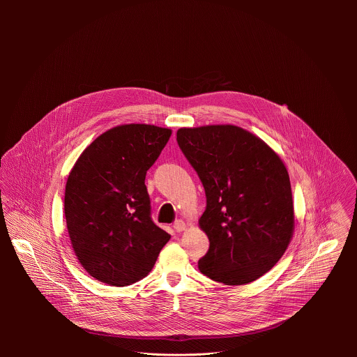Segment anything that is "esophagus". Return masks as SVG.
Instances as JSON below:
<instances>
[{
    "label": "esophagus",
    "instance_id": "obj_1",
    "mask_svg": "<svg viewBox=\"0 0 357 357\" xmlns=\"http://www.w3.org/2000/svg\"><path fill=\"white\" fill-rule=\"evenodd\" d=\"M173 228L176 232H183L187 228V224L183 220H176L173 224Z\"/></svg>",
    "mask_w": 357,
    "mask_h": 357
}]
</instances>
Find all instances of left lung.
I'll list each match as a JSON object with an SVG mask.
<instances>
[{"instance_id":"left-lung-1","label":"left lung","mask_w":357,"mask_h":357,"mask_svg":"<svg viewBox=\"0 0 357 357\" xmlns=\"http://www.w3.org/2000/svg\"><path fill=\"white\" fill-rule=\"evenodd\" d=\"M177 143L206 194L199 225L210 246L199 271L229 286L255 282L282 258L293 236L286 166L261 139L234 125L183 128Z\"/></svg>"}]
</instances>
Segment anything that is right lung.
Returning <instances> with one entry per match:
<instances>
[{
    "mask_svg": "<svg viewBox=\"0 0 357 357\" xmlns=\"http://www.w3.org/2000/svg\"><path fill=\"white\" fill-rule=\"evenodd\" d=\"M172 135L144 123L112 128L75 162L64 194L74 253L102 283L123 287L147 276L170 235L151 218L144 184Z\"/></svg>",
    "mask_w": 357,
    "mask_h": 357,
    "instance_id": "add662e5",
    "label": "right lung"
}]
</instances>
